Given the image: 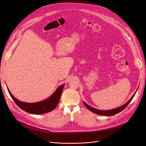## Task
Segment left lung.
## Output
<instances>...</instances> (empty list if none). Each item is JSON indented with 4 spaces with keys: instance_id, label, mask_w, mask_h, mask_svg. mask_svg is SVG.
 Segmentation results:
<instances>
[{
    "instance_id": "8db88e82",
    "label": "left lung",
    "mask_w": 146,
    "mask_h": 146,
    "mask_svg": "<svg viewBox=\"0 0 146 146\" xmlns=\"http://www.w3.org/2000/svg\"><path fill=\"white\" fill-rule=\"evenodd\" d=\"M137 90L136 91V92H135V94L133 95V96L131 97L130 98V99L127 102L126 104H125L124 105H123L121 107H119L118 108H116L115 109H113V110H98V109H96L94 108L93 107H91V106H90L89 105H88L87 104H86L85 102H83V104L85 105L86 108L90 110L91 111L97 114H99V115H102V116H113V115H115L116 114H117L119 113H120L121 111H122L123 110H124L126 107L129 104V103L131 101V100L133 99V98H134V96L136 94Z\"/></svg>"
}]
</instances>
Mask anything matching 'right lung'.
Masks as SVG:
<instances>
[{
    "instance_id": "obj_1",
    "label": "right lung",
    "mask_w": 146,
    "mask_h": 146,
    "mask_svg": "<svg viewBox=\"0 0 146 146\" xmlns=\"http://www.w3.org/2000/svg\"><path fill=\"white\" fill-rule=\"evenodd\" d=\"M64 86V84L57 88L56 91L48 98L35 103L24 102H21L17 100L12 95L8 88L7 89L13 100L21 109L31 114H41L51 111L56 108L59 102Z\"/></svg>"
}]
</instances>
